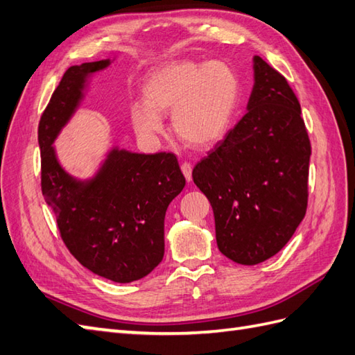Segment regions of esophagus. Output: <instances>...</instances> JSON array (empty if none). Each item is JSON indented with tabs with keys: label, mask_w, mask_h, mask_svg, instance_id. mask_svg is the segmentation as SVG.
I'll return each mask as SVG.
<instances>
[{
	"label": "esophagus",
	"mask_w": 355,
	"mask_h": 355,
	"mask_svg": "<svg viewBox=\"0 0 355 355\" xmlns=\"http://www.w3.org/2000/svg\"><path fill=\"white\" fill-rule=\"evenodd\" d=\"M180 170H182L184 176H185V179L188 180V182H191V179H193V167H191V164L184 162L182 166H180Z\"/></svg>",
	"instance_id": "34e87169"
}]
</instances>
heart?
<instances>
[{
    "label": "heart",
    "instance_id": "heart-1",
    "mask_svg": "<svg viewBox=\"0 0 355 355\" xmlns=\"http://www.w3.org/2000/svg\"><path fill=\"white\" fill-rule=\"evenodd\" d=\"M146 102L131 105L135 132L152 140L164 131L162 114L180 140L207 148L227 132L241 98L238 73L229 63L170 62L155 69L143 84Z\"/></svg>",
    "mask_w": 355,
    "mask_h": 355
}]
</instances>
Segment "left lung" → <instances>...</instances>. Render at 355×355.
<instances>
[{
	"instance_id": "1",
	"label": "left lung",
	"mask_w": 355,
	"mask_h": 355,
	"mask_svg": "<svg viewBox=\"0 0 355 355\" xmlns=\"http://www.w3.org/2000/svg\"><path fill=\"white\" fill-rule=\"evenodd\" d=\"M245 116L196 164L220 252L257 265L288 244L307 207L310 141L286 78L259 55Z\"/></svg>"
}]
</instances>
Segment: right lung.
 Masks as SVG:
<instances>
[{
  "instance_id": "1",
  "label": "right lung",
  "mask_w": 355,
  "mask_h": 355,
  "mask_svg": "<svg viewBox=\"0 0 355 355\" xmlns=\"http://www.w3.org/2000/svg\"><path fill=\"white\" fill-rule=\"evenodd\" d=\"M111 62L69 67L43 111L42 194L78 262L103 279L131 283L152 272L164 257L166 211L185 187L176 157L112 146L94 175L80 179L64 170L53 146L83 103L93 73Z\"/></svg>"
}]
</instances>
